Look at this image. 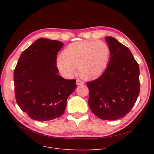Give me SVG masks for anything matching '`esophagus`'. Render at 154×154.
I'll use <instances>...</instances> for the list:
<instances>
[{"label": "esophagus", "instance_id": "obj_1", "mask_svg": "<svg viewBox=\"0 0 154 154\" xmlns=\"http://www.w3.org/2000/svg\"><path fill=\"white\" fill-rule=\"evenodd\" d=\"M76 84L77 85H82L84 84V82L83 81H82V80H80L79 79H77L76 80Z\"/></svg>", "mask_w": 154, "mask_h": 154}]
</instances>
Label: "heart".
I'll return each mask as SVG.
<instances>
[{"instance_id":"b5f03b06","label":"heart","mask_w":154,"mask_h":154,"mask_svg":"<svg viewBox=\"0 0 154 154\" xmlns=\"http://www.w3.org/2000/svg\"><path fill=\"white\" fill-rule=\"evenodd\" d=\"M110 48L102 40H83L69 44L57 61L59 70L66 77L75 74L77 68L84 79L99 76L108 66Z\"/></svg>"}]
</instances>
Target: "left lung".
Segmentation results:
<instances>
[{"label": "left lung", "mask_w": 154, "mask_h": 154, "mask_svg": "<svg viewBox=\"0 0 154 154\" xmlns=\"http://www.w3.org/2000/svg\"><path fill=\"white\" fill-rule=\"evenodd\" d=\"M106 40L110 59L103 74L87 83L88 106L99 118L114 120L125 116L135 104L140 92V70L128 47L112 37Z\"/></svg>", "instance_id": "8db88e82"}]
</instances>
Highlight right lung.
I'll return each instance as SVG.
<instances>
[{"mask_svg":"<svg viewBox=\"0 0 154 154\" xmlns=\"http://www.w3.org/2000/svg\"><path fill=\"white\" fill-rule=\"evenodd\" d=\"M59 40L38 38L20 55L14 72L15 99L32 119L47 121L60 117L69 95L77 87L75 79L59 75Z\"/></svg>","mask_w":154,"mask_h":154,"instance_id":"add662e5","label":"right lung"}]
</instances>
